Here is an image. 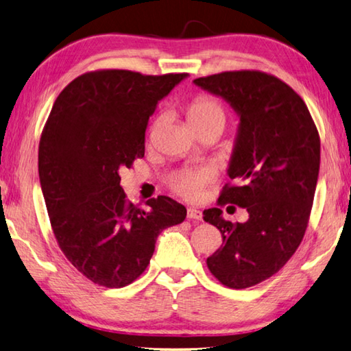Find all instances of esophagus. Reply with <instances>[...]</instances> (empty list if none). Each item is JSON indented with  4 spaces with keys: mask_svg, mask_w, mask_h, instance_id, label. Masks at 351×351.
Here are the masks:
<instances>
[{
    "mask_svg": "<svg viewBox=\"0 0 351 351\" xmlns=\"http://www.w3.org/2000/svg\"><path fill=\"white\" fill-rule=\"evenodd\" d=\"M188 218H189V220H197V221H200L202 218H203V213H202L200 209L189 208V209H188Z\"/></svg>",
    "mask_w": 351,
    "mask_h": 351,
    "instance_id": "1",
    "label": "esophagus"
}]
</instances>
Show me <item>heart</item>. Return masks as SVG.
I'll list each match as a JSON object with an SVG mask.
<instances>
[{"instance_id":"b5f03b06","label":"heart","mask_w":351,"mask_h":351,"mask_svg":"<svg viewBox=\"0 0 351 351\" xmlns=\"http://www.w3.org/2000/svg\"><path fill=\"white\" fill-rule=\"evenodd\" d=\"M210 117H224L220 105L206 97H200L191 104L188 110V121L191 125L206 121ZM209 180L208 171H180L173 178H171V186L178 194L191 198H198L202 195L203 186Z\"/></svg>"}]
</instances>
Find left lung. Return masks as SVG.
I'll return each instance as SVG.
<instances>
[{
  "instance_id": "left-lung-1",
  "label": "left lung",
  "mask_w": 351,
  "mask_h": 351,
  "mask_svg": "<svg viewBox=\"0 0 351 351\" xmlns=\"http://www.w3.org/2000/svg\"><path fill=\"white\" fill-rule=\"evenodd\" d=\"M223 97L240 117L228 176L218 203L246 208L244 223H230L220 208L203 213L220 230L221 247L206 264L230 289L270 278L306 234L319 174L321 142L307 105L281 79L256 70L223 71L194 79Z\"/></svg>"
}]
</instances>
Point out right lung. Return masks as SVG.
<instances>
[{"label":"right lung","mask_w":351,"mask_h":351,"mask_svg":"<svg viewBox=\"0 0 351 351\" xmlns=\"http://www.w3.org/2000/svg\"><path fill=\"white\" fill-rule=\"evenodd\" d=\"M186 76L90 71L53 104L38 153L45 206L64 255L99 286L137 280L158 234L186 218V208L167 195L148 200V210L134 206L119 176L145 156L149 116Z\"/></svg>","instance_id":"obj_1"}]
</instances>
